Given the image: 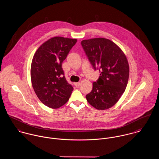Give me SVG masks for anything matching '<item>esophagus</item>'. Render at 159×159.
Wrapping results in <instances>:
<instances>
[{"label": "esophagus", "instance_id": "obj_1", "mask_svg": "<svg viewBox=\"0 0 159 159\" xmlns=\"http://www.w3.org/2000/svg\"><path fill=\"white\" fill-rule=\"evenodd\" d=\"M74 84H75V86L76 87H78V86H80V83H79V82H78V83H75Z\"/></svg>", "mask_w": 159, "mask_h": 159}]
</instances>
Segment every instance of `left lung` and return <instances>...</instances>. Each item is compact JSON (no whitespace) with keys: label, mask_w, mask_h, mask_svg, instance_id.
I'll return each instance as SVG.
<instances>
[{"label":"left lung","mask_w":159,"mask_h":159,"mask_svg":"<svg viewBox=\"0 0 159 159\" xmlns=\"http://www.w3.org/2000/svg\"><path fill=\"white\" fill-rule=\"evenodd\" d=\"M81 45L94 70L100 76L93 82L86 97L97 110L110 108L125 90L129 76V65L122 49L113 42L104 38L84 40Z\"/></svg>","instance_id":"1"}]
</instances>
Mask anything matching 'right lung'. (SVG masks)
<instances>
[{
  "mask_svg": "<svg viewBox=\"0 0 159 159\" xmlns=\"http://www.w3.org/2000/svg\"><path fill=\"white\" fill-rule=\"evenodd\" d=\"M77 40L54 37L40 46L31 64L33 89L42 103L51 108L65 105L73 88L64 76L62 64Z\"/></svg>",
  "mask_w": 159,
  "mask_h": 159,
  "instance_id": "1",
  "label": "right lung"
}]
</instances>
